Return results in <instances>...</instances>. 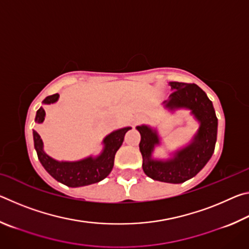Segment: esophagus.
I'll use <instances>...</instances> for the list:
<instances>
[{
	"mask_svg": "<svg viewBox=\"0 0 249 249\" xmlns=\"http://www.w3.org/2000/svg\"><path fill=\"white\" fill-rule=\"evenodd\" d=\"M141 121H142V119L141 117H135V119L133 120V125L134 126H136V125H138L141 123Z\"/></svg>",
	"mask_w": 249,
	"mask_h": 249,
	"instance_id": "obj_1",
	"label": "esophagus"
}]
</instances>
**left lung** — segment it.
<instances>
[{"label":"left lung","instance_id":"1","mask_svg":"<svg viewBox=\"0 0 249 249\" xmlns=\"http://www.w3.org/2000/svg\"><path fill=\"white\" fill-rule=\"evenodd\" d=\"M172 93L163 107L174 113L188 109L199 128L188 145L171 153L167 159L154 158L156 147L161 145L158 130L142 124L136 129L141 134L140 150L142 170L149 178L168 183H182L196 177L212 157L217 136V117L213 104L196 84L169 82Z\"/></svg>","mask_w":249,"mask_h":249}]
</instances>
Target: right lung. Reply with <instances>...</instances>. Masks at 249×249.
Instances as JSON below:
<instances>
[{
	"instance_id": "1",
	"label": "right lung",
	"mask_w": 249,
	"mask_h": 249,
	"mask_svg": "<svg viewBox=\"0 0 249 249\" xmlns=\"http://www.w3.org/2000/svg\"><path fill=\"white\" fill-rule=\"evenodd\" d=\"M59 100V94L49 95L43 101L44 105L56 103ZM46 112L40 107L36 113V123H43L45 121ZM132 127H123L109 133L103 138V149L98 156H89L75 161H66V160H56L44 150V142L39 134L33 129L34 146H35L37 156L45 170L56 179L58 182L68 185L71 188L83 187L102 181L109 175L114 166V158L116 151L123 144L125 134Z\"/></svg>"
}]
</instances>
